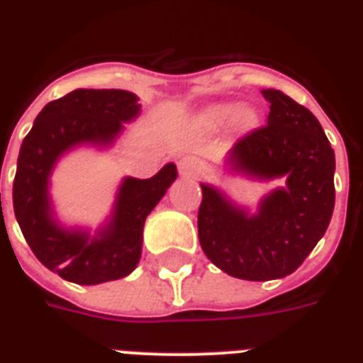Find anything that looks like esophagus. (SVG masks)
<instances>
[{"label":"esophagus","mask_w":363,"mask_h":363,"mask_svg":"<svg viewBox=\"0 0 363 363\" xmlns=\"http://www.w3.org/2000/svg\"><path fill=\"white\" fill-rule=\"evenodd\" d=\"M203 162L196 156H184L182 160H179V173L182 177H199L203 175Z\"/></svg>","instance_id":"esophagus-1"}]
</instances>
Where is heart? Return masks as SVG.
<instances>
[{
	"label": "heart",
	"mask_w": 363,
	"mask_h": 363,
	"mask_svg": "<svg viewBox=\"0 0 363 363\" xmlns=\"http://www.w3.org/2000/svg\"><path fill=\"white\" fill-rule=\"evenodd\" d=\"M235 115V105L232 104H218V105H213L207 113H205V116H207V121L215 122V124H220V122H226L230 116ZM254 111L250 109V107H241V109L238 111V115H235V118H238L241 124H248V122L254 121Z\"/></svg>",
	"instance_id": "b5f03b06"
}]
</instances>
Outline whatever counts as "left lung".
Segmentation results:
<instances>
[{
	"instance_id": "1",
	"label": "left lung",
	"mask_w": 363,
	"mask_h": 363,
	"mask_svg": "<svg viewBox=\"0 0 363 363\" xmlns=\"http://www.w3.org/2000/svg\"><path fill=\"white\" fill-rule=\"evenodd\" d=\"M262 94L271 105L267 125L235 143L222 167L230 175L284 184L264 194L254 211L215 184H199L201 248L218 269L242 281L294 273L324 238L335 205V154L320 122L281 90Z\"/></svg>"
}]
</instances>
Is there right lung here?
<instances>
[{
    "instance_id": "add662e5",
    "label": "right lung",
    "mask_w": 363,
    "mask_h": 363,
    "mask_svg": "<svg viewBox=\"0 0 363 363\" xmlns=\"http://www.w3.org/2000/svg\"><path fill=\"white\" fill-rule=\"evenodd\" d=\"M139 115L141 104L133 92L79 88L45 105L22 141L14 216L37 259L65 281L84 286L116 281L141 259L145 220L175 182L173 162L150 179L124 177L109 215L96 230L64 224L50 194L60 160L79 148L109 150Z\"/></svg>"
}]
</instances>
